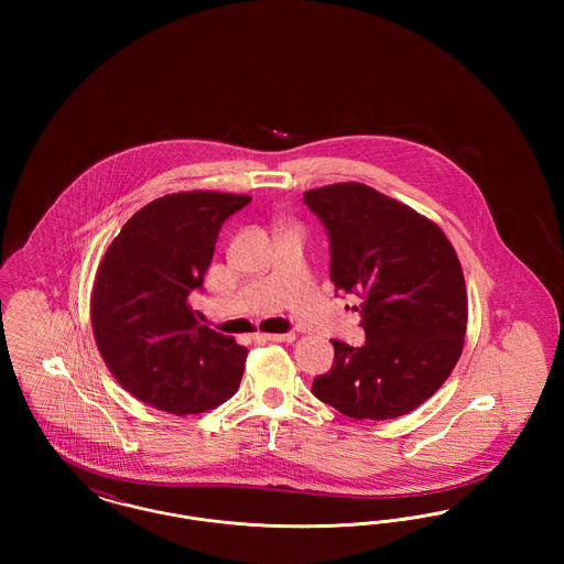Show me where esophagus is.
Here are the masks:
<instances>
[{
    "label": "esophagus",
    "mask_w": 564,
    "mask_h": 564,
    "mask_svg": "<svg viewBox=\"0 0 564 564\" xmlns=\"http://www.w3.org/2000/svg\"><path fill=\"white\" fill-rule=\"evenodd\" d=\"M262 340H269V343H292L295 338V334H262L260 336Z\"/></svg>",
    "instance_id": "1"
}]
</instances>
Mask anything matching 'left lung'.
Listing matches in <instances>:
<instances>
[{"mask_svg": "<svg viewBox=\"0 0 564 564\" xmlns=\"http://www.w3.org/2000/svg\"><path fill=\"white\" fill-rule=\"evenodd\" d=\"M329 239L336 292L361 297L366 345L332 340L313 393L350 419H398L444 384L467 327L465 279L446 235L408 205L347 182L304 192Z\"/></svg>", "mask_w": 564, "mask_h": 564, "instance_id": "1", "label": "left lung"}]
</instances>
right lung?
<instances>
[{
	"label": "right lung",
	"instance_id": "add662e5",
	"mask_svg": "<svg viewBox=\"0 0 564 564\" xmlns=\"http://www.w3.org/2000/svg\"><path fill=\"white\" fill-rule=\"evenodd\" d=\"M221 192L166 194L122 226L101 260L90 319L109 372L139 402L198 414L232 398L247 349L200 325L203 290L221 224L249 205Z\"/></svg>",
	"mask_w": 564,
	"mask_h": 564
}]
</instances>
